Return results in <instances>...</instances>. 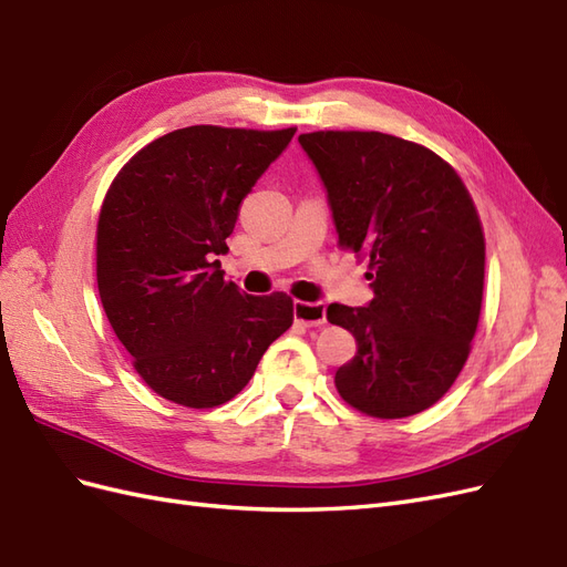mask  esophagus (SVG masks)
<instances>
[{
  "label": "esophagus",
  "mask_w": 567,
  "mask_h": 567,
  "mask_svg": "<svg viewBox=\"0 0 567 567\" xmlns=\"http://www.w3.org/2000/svg\"><path fill=\"white\" fill-rule=\"evenodd\" d=\"M293 317L298 323H305V326H323L326 323V307H323V302L296 300Z\"/></svg>",
  "instance_id": "1"
}]
</instances>
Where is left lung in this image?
Returning a JSON list of instances; mask_svg holds the SVG:
<instances>
[{"label": "left lung", "mask_w": 567, "mask_h": 567, "mask_svg": "<svg viewBox=\"0 0 567 567\" xmlns=\"http://www.w3.org/2000/svg\"><path fill=\"white\" fill-rule=\"evenodd\" d=\"M298 142L326 188L338 244L369 257L373 300L329 305L357 338L336 371L340 398L404 419L452 388L471 352L485 284V238L454 169L383 132H312Z\"/></svg>", "instance_id": "1"}]
</instances>
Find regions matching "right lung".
<instances>
[{"label":"right lung","mask_w":567,"mask_h":567,"mask_svg":"<svg viewBox=\"0 0 567 567\" xmlns=\"http://www.w3.org/2000/svg\"><path fill=\"white\" fill-rule=\"evenodd\" d=\"M296 130H175L120 169L96 229L99 296L134 369L161 398L210 409L241 392L293 323L286 293L225 281L238 205Z\"/></svg>","instance_id":"right-lung-1"}]
</instances>
